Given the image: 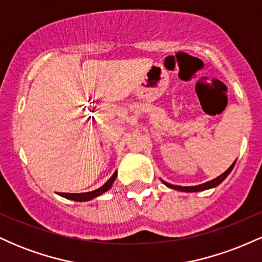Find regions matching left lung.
Instances as JSON below:
<instances>
[{"instance_id": "left-lung-1", "label": "left lung", "mask_w": 262, "mask_h": 262, "mask_svg": "<svg viewBox=\"0 0 262 262\" xmlns=\"http://www.w3.org/2000/svg\"><path fill=\"white\" fill-rule=\"evenodd\" d=\"M235 162L236 161H234L233 164H231V166L229 167V169L225 171V172L222 173L221 176L215 177V179L210 180V181H208V182H204V183H202V185H197V186H175V185H171V183H167V182H165V181H162V182H164V185H166L167 187H170V188H172V189H176V191H181V192L206 191V189L217 187L219 183L223 182L224 180L227 179V176L231 172V170H233V167H234V165H235Z\"/></svg>"}]
</instances>
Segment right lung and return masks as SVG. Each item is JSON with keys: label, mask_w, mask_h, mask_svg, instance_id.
<instances>
[{"label": "right lung", "mask_w": 262, "mask_h": 262, "mask_svg": "<svg viewBox=\"0 0 262 262\" xmlns=\"http://www.w3.org/2000/svg\"><path fill=\"white\" fill-rule=\"evenodd\" d=\"M116 177H117V171L113 173L112 177H111V179L108 180V181L104 183L103 186H101L100 188L95 189V191L85 192V193H59V194L61 197L68 198V200L76 201V202H86V201H91V200H93V198L101 196L102 193H104V192H107L108 189L112 187L113 182L116 181Z\"/></svg>", "instance_id": "1"}]
</instances>
